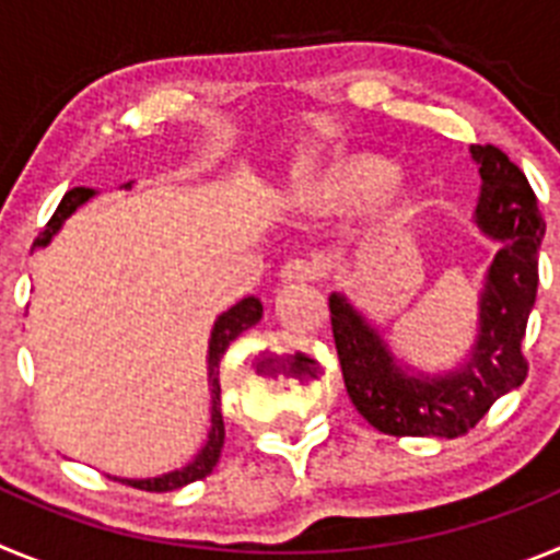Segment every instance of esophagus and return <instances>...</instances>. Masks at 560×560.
I'll return each instance as SVG.
<instances>
[{
    "label": "esophagus",
    "mask_w": 560,
    "mask_h": 560,
    "mask_svg": "<svg viewBox=\"0 0 560 560\" xmlns=\"http://www.w3.org/2000/svg\"><path fill=\"white\" fill-rule=\"evenodd\" d=\"M316 277V269L314 264H308V260H289V264L280 269V280H283L285 285H296V283H311Z\"/></svg>",
    "instance_id": "34e87169"
}]
</instances>
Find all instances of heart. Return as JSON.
I'll return each mask as SVG.
<instances>
[{
	"label": "heart",
	"mask_w": 560,
	"mask_h": 560,
	"mask_svg": "<svg viewBox=\"0 0 560 560\" xmlns=\"http://www.w3.org/2000/svg\"><path fill=\"white\" fill-rule=\"evenodd\" d=\"M280 201L300 219H330L355 207L364 235L393 241L423 215L427 190L415 176L395 171L384 153L341 151L296 165Z\"/></svg>",
	"instance_id": "obj_1"
}]
</instances>
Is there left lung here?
Returning a JSON list of instances; mask_svg holds the SVG:
<instances>
[{
    "label": "left lung",
    "instance_id": "1",
    "mask_svg": "<svg viewBox=\"0 0 560 560\" xmlns=\"http://www.w3.org/2000/svg\"><path fill=\"white\" fill-rule=\"evenodd\" d=\"M479 165L474 224L499 241L479 294L477 341L457 368L423 373L398 359L378 325L341 291L328 300L341 375L359 415L395 438H459L497 398L522 387V339L536 305L538 249L547 224L530 182L493 145H471Z\"/></svg>",
    "mask_w": 560,
    "mask_h": 560
}]
</instances>
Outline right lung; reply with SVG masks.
<instances>
[{
    "label": "right lung",
    "mask_w": 560,
    "mask_h": 560,
    "mask_svg": "<svg viewBox=\"0 0 560 560\" xmlns=\"http://www.w3.org/2000/svg\"><path fill=\"white\" fill-rule=\"evenodd\" d=\"M133 182H126V190L131 187ZM95 196L92 187H75V190H69L67 196L61 199L58 205L56 215L49 219V224L44 226L42 235L36 237V244L33 246H47L52 237L58 235V230L63 226V221L78 210V207L86 205L89 199ZM260 316H264V305L257 296H244L241 303L232 305L230 311L215 319L212 325V334H210V350H207V375H210V393H212V407H210V434H207V443L201 446V452L192 457V463H187L185 468H176V471H167L162 477H148V479H120L122 485H131V488H140V491H156V493H165V491H176V488H185V485L196 482V479H205L207 474H212L215 463L221 457V448H224V415H221V384H219V364H221V355L226 353L232 341L237 336L249 330L252 325L260 323ZM117 479V477H114Z\"/></svg>",
    "instance_id": "right-lung-1"
}]
</instances>
